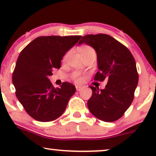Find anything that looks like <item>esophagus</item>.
<instances>
[{
  "label": "esophagus",
  "instance_id": "1",
  "mask_svg": "<svg viewBox=\"0 0 156 156\" xmlns=\"http://www.w3.org/2000/svg\"><path fill=\"white\" fill-rule=\"evenodd\" d=\"M82 89H83V87H80V86H76V91H80L82 90Z\"/></svg>",
  "mask_w": 156,
  "mask_h": 156
}]
</instances>
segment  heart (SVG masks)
<instances>
[{"label": "heart", "mask_w": 156, "mask_h": 156, "mask_svg": "<svg viewBox=\"0 0 156 156\" xmlns=\"http://www.w3.org/2000/svg\"><path fill=\"white\" fill-rule=\"evenodd\" d=\"M80 52H81V54H82V57H84V56H85V55L91 54V53H95V51L90 46H83L80 48ZM70 53H71V52H68L67 54L65 55V56L64 57V61L66 62L67 60V59L69 56ZM72 78H73V80L77 83H80L82 81V77L81 76L80 74L78 73V72L74 73L73 75H72Z\"/></svg>", "instance_id": "1"}]
</instances>
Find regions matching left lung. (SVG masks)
<instances>
[{
  "instance_id": "1",
  "label": "left lung",
  "mask_w": 156,
  "mask_h": 156,
  "mask_svg": "<svg viewBox=\"0 0 156 156\" xmlns=\"http://www.w3.org/2000/svg\"><path fill=\"white\" fill-rule=\"evenodd\" d=\"M94 49L99 71L96 80L107 79L105 88L90 87L92 95L87 101L96 118L112 122L123 116L133 101L138 75L135 59L129 49L105 34L87 35L79 42Z\"/></svg>"
}]
</instances>
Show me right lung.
I'll return each instance as SVG.
<instances>
[{"label":"right lung","mask_w":156,"mask_h":156,"mask_svg":"<svg viewBox=\"0 0 156 156\" xmlns=\"http://www.w3.org/2000/svg\"><path fill=\"white\" fill-rule=\"evenodd\" d=\"M82 36H42L21 51L16 62L12 84L16 97L26 112L42 122L54 121L63 114L76 88L64 82L55 88L49 80L59 69L65 55Z\"/></svg>","instance_id":"obj_1"}]
</instances>
